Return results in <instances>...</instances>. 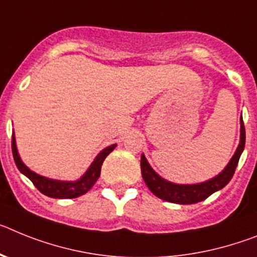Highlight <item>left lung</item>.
Here are the masks:
<instances>
[{"label": "left lung", "instance_id": "8db88e82", "mask_svg": "<svg viewBox=\"0 0 257 257\" xmlns=\"http://www.w3.org/2000/svg\"><path fill=\"white\" fill-rule=\"evenodd\" d=\"M244 144H246V131H244V124L240 116V140L239 145L236 147L235 153L231 156L230 162L222 169L217 176H215L211 180H207L199 184H175V182L167 181L166 178L160 177L147 162L146 156L142 154L141 156V173L144 177L145 184L150 189L151 193L158 198L171 203H177V204H194V203L202 202L207 199L209 195H212L216 191L221 190L222 187L226 186L229 181L233 177L235 172L239 158L244 150Z\"/></svg>", "mask_w": 257, "mask_h": 257}]
</instances>
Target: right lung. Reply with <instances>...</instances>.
Listing matches in <instances>:
<instances>
[{"label": "right lung", "mask_w": 257, "mask_h": 257, "mask_svg": "<svg viewBox=\"0 0 257 257\" xmlns=\"http://www.w3.org/2000/svg\"><path fill=\"white\" fill-rule=\"evenodd\" d=\"M116 147L115 145L106 147L101 153L95 156V159L90 164L88 171L76 181H61V180H53V178L44 177L41 175H37L36 172L31 171L28 167L22 162L19 153L17 149V141H15V136L13 133V141H11V149H13V155H14L15 164H17L18 169L23 173L26 177H28L31 181L33 182L37 189L41 191L42 194L50 196V198H55V199H72V198H77L80 195H84L90 190L93 185L97 182L101 175V168L103 164L106 156L111 153Z\"/></svg>", "instance_id": "1"}]
</instances>
